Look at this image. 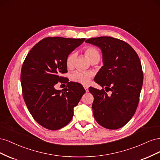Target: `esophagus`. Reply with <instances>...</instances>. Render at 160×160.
Masks as SVG:
<instances>
[{
  "label": "esophagus",
  "mask_w": 160,
  "mask_h": 160,
  "mask_svg": "<svg viewBox=\"0 0 160 160\" xmlns=\"http://www.w3.org/2000/svg\"><path fill=\"white\" fill-rule=\"evenodd\" d=\"M84 89L85 90V91L88 93V92L89 91V89H88V87H86V86H84Z\"/></svg>",
  "instance_id": "esophagus-1"
}]
</instances>
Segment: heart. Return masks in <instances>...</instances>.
<instances>
[{
    "mask_svg": "<svg viewBox=\"0 0 160 160\" xmlns=\"http://www.w3.org/2000/svg\"><path fill=\"white\" fill-rule=\"evenodd\" d=\"M84 52L85 56L90 61V62L97 60L99 61L100 59V53L95 47L91 46L87 47L85 48ZM76 53L75 52H71L67 55L65 61V63L67 68H71L72 65H73ZM91 77L92 73L90 72L77 71L72 74L71 79L72 81L77 82V83H79L83 85H87L89 83Z\"/></svg>",
    "mask_w": 160,
    "mask_h": 160,
    "instance_id": "obj_1",
    "label": "heart"
}]
</instances>
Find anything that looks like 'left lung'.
<instances>
[{"label":"left lung","mask_w":160,"mask_h":160,"mask_svg":"<svg viewBox=\"0 0 160 160\" xmlns=\"http://www.w3.org/2000/svg\"><path fill=\"white\" fill-rule=\"evenodd\" d=\"M85 42L99 47L103 53L104 65L94 81L105 90L89 88L94 98V118L102 127L118 129L132 119L137 109L143 81L141 61L133 48L118 38L99 37ZM109 90L110 96L106 93Z\"/></svg>","instance_id":"1"}]
</instances>
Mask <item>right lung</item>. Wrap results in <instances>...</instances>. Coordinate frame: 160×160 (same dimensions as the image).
Here are the masks:
<instances>
[{
  "mask_svg": "<svg viewBox=\"0 0 160 160\" xmlns=\"http://www.w3.org/2000/svg\"><path fill=\"white\" fill-rule=\"evenodd\" d=\"M85 38L46 37L28 53L21 69L22 96L36 122L49 130L68 124L73 108L85 93L80 83L68 82L61 73L67 72L66 58ZM58 82H65L62 91L54 88Z\"/></svg>",
  "mask_w": 160,
  "mask_h": 160,
  "instance_id": "1",
  "label": "right lung"
}]
</instances>
